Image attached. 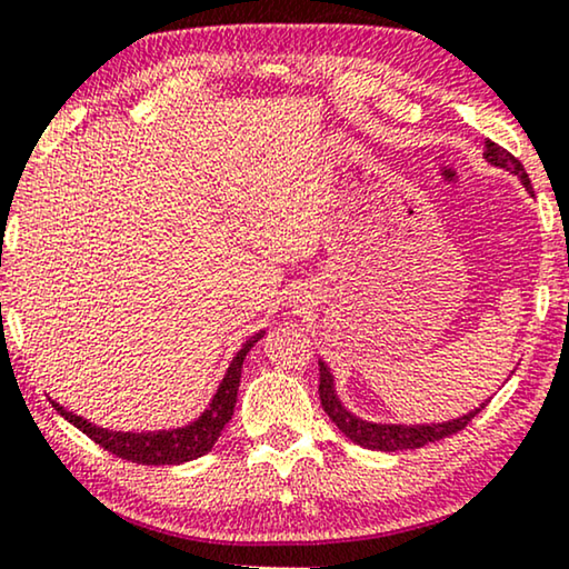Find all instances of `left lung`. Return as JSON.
Masks as SVG:
<instances>
[{"instance_id": "obj_1", "label": "left lung", "mask_w": 569, "mask_h": 569, "mask_svg": "<svg viewBox=\"0 0 569 569\" xmlns=\"http://www.w3.org/2000/svg\"><path fill=\"white\" fill-rule=\"evenodd\" d=\"M487 160L492 162V166H500V168H508L512 173L520 176V181L528 191L531 189V178H528L523 162H520L516 154H510L508 150H502L500 144L495 142H487ZM321 365V380H318V393H321V407L326 415L333 425L339 427L341 432L347 435L349 440L357 442V446L362 448H370V450H386V453H391V450H411V448H422L427 442H435V440H442V438H450V435L461 432L466 425L471 422L473 417L479 415L481 409L487 407V403H481L479 409L469 411V415L458 417V419H450V422H442V425H372V422H362L360 417H355L352 411H347L341 407V401L337 399V393H333V378L329 368H326L323 362Z\"/></svg>"}]
</instances>
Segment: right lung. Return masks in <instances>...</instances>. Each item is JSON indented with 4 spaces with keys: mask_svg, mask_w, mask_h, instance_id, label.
I'll list each match as a JSON object with an SVG mask.
<instances>
[{
    "mask_svg": "<svg viewBox=\"0 0 569 569\" xmlns=\"http://www.w3.org/2000/svg\"><path fill=\"white\" fill-rule=\"evenodd\" d=\"M261 337L263 331L246 341L243 349L236 355V360L230 362L228 372H224L222 383L217 388L209 409L189 427H178V430H168V432H111V430H103V427L90 425L88 419L72 415V411L59 407L57 401L51 403L61 417L69 419V422L77 427V430H82L90 440H96L100 448L108 450V453H113L116 458H123V461L142 463V466H176V463L193 461V458L204 456L212 450L217 438H220V432L224 430V425L230 422L232 409H236V401H238L240 368H243L248 349H251Z\"/></svg>",
    "mask_w": 569,
    "mask_h": 569,
    "instance_id": "obj_1",
    "label": "right lung"
}]
</instances>
